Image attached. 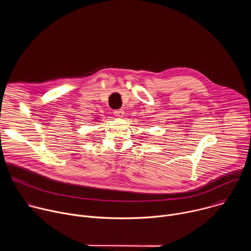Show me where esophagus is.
<instances>
[{"instance_id": "1", "label": "esophagus", "mask_w": 251, "mask_h": 251, "mask_svg": "<svg viewBox=\"0 0 251 251\" xmlns=\"http://www.w3.org/2000/svg\"><path fill=\"white\" fill-rule=\"evenodd\" d=\"M114 115L118 118H122L124 116V111L123 109H118V110H115L114 111Z\"/></svg>"}]
</instances>
